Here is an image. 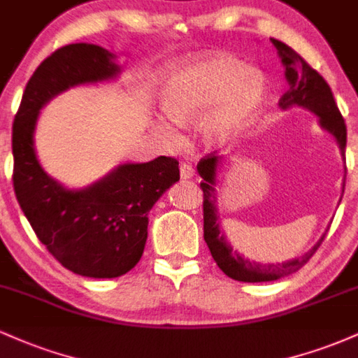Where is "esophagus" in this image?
<instances>
[{"instance_id":"esophagus-1","label":"esophagus","mask_w":358,"mask_h":358,"mask_svg":"<svg viewBox=\"0 0 358 358\" xmlns=\"http://www.w3.org/2000/svg\"><path fill=\"white\" fill-rule=\"evenodd\" d=\"M193 175H195V170H193L192 165H188V163H182V165H180V176H182L183 180L192 178Z\"/></svg>"}]
</instances>
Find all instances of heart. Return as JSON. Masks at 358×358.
Listing matches in <instances>:
<instances>
[{
	"label": "heart",
	"mask_w": 358,
	"mask_h": 358,
	"mask_svg": "<svg viewBox=\"0 0 358 358\" xmlns=\"http://www.w3.org/2000/svg\"><path fill=\"white\" fill-rule=\"evenodd\" d=\"M162 109L171 121L187 126L199 121V136L208 148L237 141L252 124L262 99L264 79L227 53H208L180 64L162 85ZM158 129L175 138L166 121Z\"/></svg>",
	"instance_id": "b5f03b06"
}]
</instances>
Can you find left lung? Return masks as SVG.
Masks as SVG:
<instances>
[{
    "label": "left lung",
    "mask_w": 358,
    "mask_h": 358,
    "mask_svg": "<svg viewBox=\"0 0 358 358\" xmlns=\"http://www.w3.org/2000/svg\"><path fill=\"white\" fill-rule=\"evenodd\" d=\"M274 47H276L279 59L285 65V76L289 89L285 96L279 99V108H303L313 113L318 117V124L323 131L330 133L335 138L336 145L340 148V153L345 162V146H347V127L345 121L336 108L334 94H331L330 85L324 82L315 69H311L301 57L286 43L279 40L271 38ZM222 158L220 156H207L196 165L199 175L202 176L203 182L200 183L203 190V239L207 242L208 249L213 261L217 266L227 274L229 278L242 282H264L276 281L289 274L296 273L299 268L310 261L315 250L320 248L324 239V234L320 237L318 242L306 250L301 256L289 259L285 262H276V264H262V262L250 261L241 256L236 249L232 248L231 242L227 241L224 231L220 229L219 222V199H217L215 185H217V171H219ZM345 175H347V166H345ZM345 182L342 185L343 195Z\"/></svg>",
    "instance_id": "1"
}]
</instances>
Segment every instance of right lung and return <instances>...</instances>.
<instances>
[{"label": "right lung", "mask_w": 358, "mask_h": 358, "mask_svg": "<svg viewBox=\"0 0 358 358\" xmlns=\"http://www.w3.org/2000/svg\"><path fill=\"white\" fill-rule=\"evenodd\" d=\"M119 73L116 53L94 43L65 45L34 72L13 122L16 200L48 252L85 278H117L138 264L148 213L180 180L178 162L168 156L122 163L82 188L64 187L40 165L35 129L43 106L65 90L116 80Z\"/></svg>", "instance_id": "obj_1"}]
</instances>
